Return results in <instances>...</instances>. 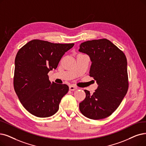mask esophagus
Segmentation results:
<instances>
[{"label": "esophagus", "mask_w": 146, "mask_h": 146, "mask_svg": "<svg viewBox=\"0 0 146 146\" xmlns=\"http://www.w3.org/2000/svg\"><path fill=\"white\" fill-rule=\"evenodd\" d=\"M78 88L77 87H75V86H73V85H71L69 86V90H77Z\"/></svg>", "instance_id": "34e87169"}]
</instances>
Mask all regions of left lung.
Instances as JSON below:
<instances>
[{
    "label": "left lung",
    "instance_id": "8db88e82",
    "mask_svg": "<svg viewBox=\"0 0 146 146\" xmlns=\"http://www.w3.org/2000/svg\"><path fill=\"white\" fill-rule=\"evenodd\" d=\"M79 51L89 56L92 62L89 75L98 84L92 95L84 90L86 96L79 104L80 111L90 119L106 118L119 107L128 90L126 56L107 39L81 43Z\"/></svg>",
    "mask_w": 146,
    "mask_h": 146
}]
</instances>
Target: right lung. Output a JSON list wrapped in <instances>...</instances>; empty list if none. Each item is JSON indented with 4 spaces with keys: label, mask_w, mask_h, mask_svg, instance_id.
I'll list each match as a JSON object with an SVG mask.
<instances>
[{
    "label": "right lung",
    "mask_w": 146,
    "mask_h": 146,
    "mask_svg": "<svg viewBox=\"0 0 146 146\" xmlns=\"http://www.w3.org/2000/svg\"><path fill=\"white\" fill-rule=\"evenodd\" d=\"M74 44H55L33 39L17 52L14 87L23 106L38 117H48L59 110L69 90L66 84L51 83L48 73L56 69L65 52Z\"/></svg>",
    "instance_id": "1"
}]
</instances>
